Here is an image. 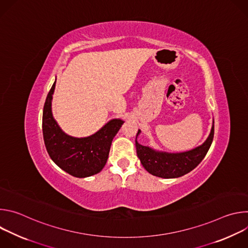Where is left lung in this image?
Here are the masks:
<instances>
[{
    "instance_id": "obj_1",
    "label": "left lung",
    "mask_w": 248,
    "mask_h": 248,
    "mask_svg": "<svg viewBox=\"0 0 248 248\" xmlns=\"http://www.w3.org/2000/svg\"><path fill=\"white\" fill-rule=\"evenodd\" d=\"M141 132L138 129L135 139L137 157L144 169L151 174L163 179H175L186 174L195 169L206 156L214 137V120L209 136L200 146L189 151L170 153L156 150L149 146L138 143L137 136Z\"/></svg>"
}]
</instances>
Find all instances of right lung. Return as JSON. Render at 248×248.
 Segmentation results:
<instances>
[{
    "label": "right lung",
    "mask_w": 248,
    "mask_h": 248,
    "mask_svg": "<svg viewBox=\"0 0 248 248\" xmlns=\"http://www.w3.org/2000/svg\"><path fill=\"white\" fill-rule=\"evenodd\" d=\"M55 86L56 81L47 95L43 109L42 128L47 152L58 167L76 178L96 174L107 163L112 141L124 122L113 119L94 134L86 137L66 134L52 113Z\"/></svg>",
    "instance_id": "right-lung-1"
}]
</instances>
